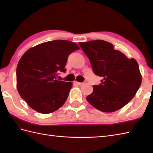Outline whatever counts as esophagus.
<instances>
[{
    "label": "esophagus",
    "instance_id": "34e87169",
    "mask_svg": "<svg viewBox=\"0 0 153 153\" xmlns=\"http://www.w3.org/2000/svg\"><path fill=\"white\" fill-rule=\"evenodd\" d=\"M75 83H76L77 85H82L83 83H81V82H76Z\"/></svg>",
    "mask_w": 153,
    "mask_h": 153
}]
</instances>
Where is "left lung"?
<instances>
[{
  "instance_id": "1",
  "label": "left lung",
  "mask_w": 153,
  "mask_h": 153,
  "mask_svg": "<svg viewBox=\"0 0 153 153\" xmlns=\"http://www.w3.org/2000/svg\"><path fill=\"white\" fill-rule=\"evenodd\" d=\"M79 45L88 57L93 72L102 77L100 85L93 86L87 101L101 112H113L122 108L134 98L141 84L137 62L105 41L79 42Z\"/></svg>"
}]
</instances>
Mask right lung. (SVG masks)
Segmentation results:
<instances>
[{
    "label": "right lung",
    "instance_id": "right-lung-1",
    "mask_svg": "<svg viewBox=\"0 0 153 153\" xmlns=\"http://www.w3.org/2000/svg\"><path fill=\"white\" fill-rule=\"evenodd\" d=\"M79 49L74 42L54 40L30 48L22 55L16 69V86L32 109L47 114L63 106L73 83L56 79L57 72L66 71L69 54Z\"/></svg>",
    "mask_w": 153,
    "mask_h": 153
}]
</instances>
